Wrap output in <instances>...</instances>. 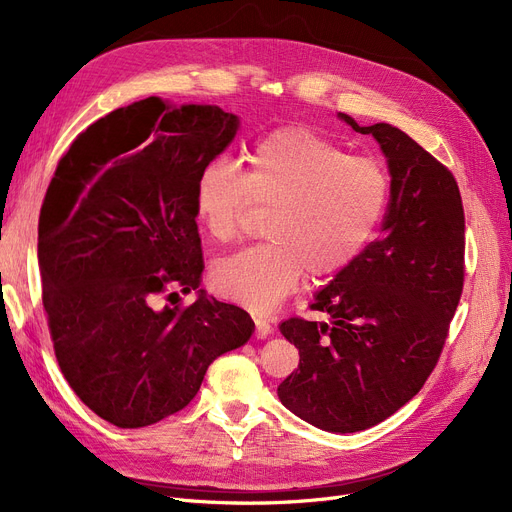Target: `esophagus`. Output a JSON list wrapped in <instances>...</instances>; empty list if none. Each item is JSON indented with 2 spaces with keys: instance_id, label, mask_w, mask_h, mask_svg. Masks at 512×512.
Returning a JSON list of instances; mask_svg holds the SVG:
<instances>
[{
  "instance_id": "obj_1",
  "label": "esophagus",
  "mask_w": 512,
  "mask_h": 512,
  "mask_svg": "<svg viewBox=\"0 0 512 512\" xmlns=\"http://www.w3.org/2000/svg\"><path fill=\"white\" fill-rule=\"evenodd\" d=\"M270 333H272V327H270L268 320L255 318V337H257V339H266Z\"/></svg>"
}]
</instances>
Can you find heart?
Segmentation results:
<instances>
[{
	"instance_id": "1",
	"label": "heart",
	"mask_w": 512,
	"mask_h": 512,
	"mask_svg": "<svg viewBox=\"0 0 512 512\" xmlns=\"http://www.w3.org/2000/svg\"><path fill=\"white\" fill-rule=\"evenodd\" d=\"M390 181L380 162L348 156L306 126H282L261 137L240 170L206 162L194 187V213L219 244L234 242L253 211H268V242L219 259L211 270L217 295L253 312H270L308 272H344L380 227Z\"/></svg>"
}]
</instances>
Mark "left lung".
I'll return each mask as SVG.
<instances>
[{
	"label": "left lung",
	"instance_id": "8db88e82",
	"mask_svg": "<svg viewBox=\"0 0 512 512\" xmlns=\"http://www.w3.org/2000/svg\"><path fill=\"white\" fill-rule=\"evenodd\" d=\"M388 158L390 202L382 234L318 291L310 310L331 323L293 316L280 333L299 367L278 399L329 432L384 422L418 394L437 367L464 289V208L451 170L386 122L358 126Z\"/></svg>",
	"mask_w": 512,
	"mask_h": 512
}]
</instances>
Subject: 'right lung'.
<instances>
[{
  "instance_id": "right-lung-1",
  "label": "right lung",
  "mask_w": 512,
  "mask_h": 512,
  "mask_svg": "<svg viewBox=\"0 0 512 512\" xmlns=\"http://www.w3.org/2000/svg\"><path fill=\"white\" fill-rule=\"evenodd\" d=\"M236 130L215 105L149 97L90 124L56 164L37 227L48 329L73 392L113 426L187 407L208 365L255 329L202 291L189 306L154 308L200 287L194 187Z\"/></svg>"
}]
</instances>
